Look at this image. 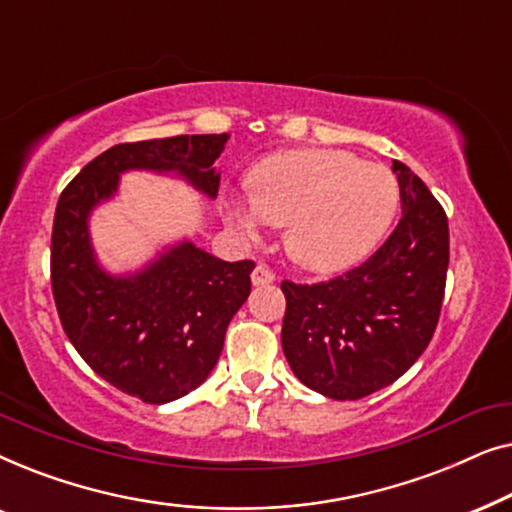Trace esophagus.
<instances>
[{
  "instance_id": "obj_1",
  "label": "esophagus",
  "mask_w": 512,
  "mask_h": 512,
  "mask_svg": "<svg viewBox=\"0 0 512 512\" xmlns=\"http://www.w3.org/2000/svg\"><path fill=\"white\" fill-rule=\"evenodd\" d=\"M275 282V272H272L268 265H256L254 272H251V284L254 286H265Z\"/></svg>"
}]
</instances>
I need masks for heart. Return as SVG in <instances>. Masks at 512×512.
<instances>
[{
  "label": "heart",
  "mask_w": 512,
  "mask_h": 512,
  "mask_svg": "<svg viewBox=\"0 0 512 512\" xmlns=\"http://www.w3.org/2000/svg\"><path fill=\"white\" fill-rule=\"evenodd\" d=\"M396 207L394 174L340 149L268 156L249 172V195L223 200L226 221L242 235L284 226L289 256L314 272L361 261L387 233Z\"/></svg>",
  "instance_id": "b5f03b06"
}]
</instances>
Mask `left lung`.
<instances>
[{"instance_id":"1","label":"left lung","mask_w":512,"mask_h":512,"mask_svg":"<svg viewBox=\"0 0 512 512\" xmlns=\"http://www.w3.org/2000/svg\"><path fill=\"white\" fill-rule=\"evenodd\" d=\"M403 216L389 240L345 275L317 284L284 279L282 347L293 375L335 401L396 382L429 347L450 263L440 202L394 160Z\"/></svg>"}]
</instances>
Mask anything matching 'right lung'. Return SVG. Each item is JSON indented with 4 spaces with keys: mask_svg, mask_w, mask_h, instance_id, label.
Returning <instances> with one entry per match:
<instances>
[{
    "mask_svg": "<svg viewBox=\"0 0 512 512\" xmlns=\"http://www.w3.org/2000/svg\"><path fill=\"white\" fill-rule=\"evenodd\" d=\"M228 135L116 144L60 193L51 284L62 328L81 359L123 394L160 405L200 387L219 361L226 328L251 291L254 261H221L179 242L135 275H109L90 244L88 216L128 170L174 172L209 198Z\"/></svg>",
    "mask_w": 512,
    "mask_h": 512,
    "instance_id": "add662e5",
    "label": "right lung"
}]
</instances>
